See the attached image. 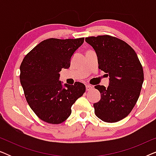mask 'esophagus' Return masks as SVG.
I'll use <instances>...</instances> for the list:
<instances>
[{
    "instance_id": "34e87169",
    "label": "esophagus",
    "mask_w": 156,
    "mask_h": 156,
    "mask_svg": "<svg viewBox=\"0 0 156 156\" xmlns=\"http://www.w3.org/2000/svg\"><path fill=\"white\" fill-rule=\"evenodd\" d=\"M93 88V87L91 86V85H90V84H87L86 85V89H87V91H89V90H91V89Z\"/></svg>"
}]
</instances>
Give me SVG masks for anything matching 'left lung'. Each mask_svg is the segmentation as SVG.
Masks as SVG:
<instances>
[{
  "label": "left lung",
  "mask_w": 156,
  "mask_h": 156,
  "mask_svg": "<svg viewBox=\"0 0 156 156\" xmlns=\"http://www.w3.org/2000/svg\"><path fill=\"white\" fill-rule=\"evenodd\" d=\"M97 55L99 69L109 76V85H97L101 93L94 104L96 116L114 123L126 117L137 102L144 82V70L136 53L126 42L110 35L85 38Z\"/></svg>",
  "instance_id": "obj_1"
}]
</instances>
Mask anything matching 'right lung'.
Returning a JSON list of instances; mask_svg holds the SVG:
<instances>
[{
    "mask_svg": "<svg viewBox=\"0 0 156 156\" xmlns=\"http://www.w3.org/2000/svg\"><path fill=\"white\" fill-rule=\"evenodd\" d=\"M84 37L43 40L21 63L20 80L25 99L35 114L48 123L59 124L72 113L71 107L85 92L81 82L62 84L59 72L70 67L72 55L84 42Z\"/></svg>",
    "mask_w": 156,
    "mask_h": 156,
    "instance_id": "obj_1",
    "label": "right lung"
}]
</instances>
